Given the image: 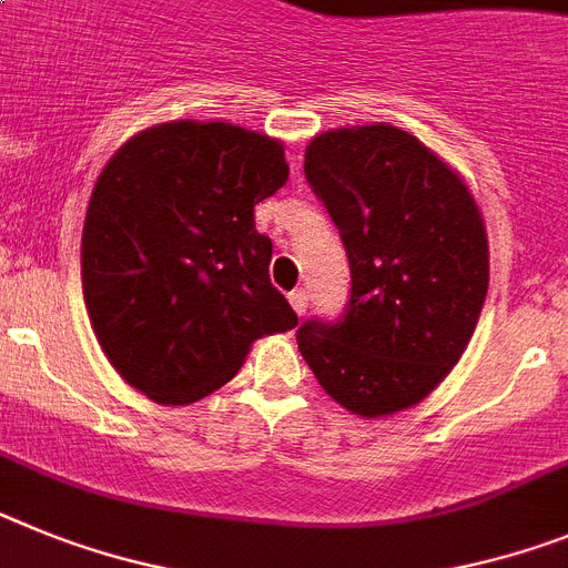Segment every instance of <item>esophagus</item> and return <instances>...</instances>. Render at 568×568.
<instances>
[{"mask_svg": "<svg viewBox=\"0 0 568 568\" xmlns=\"http://www.w3.org/2000/svg\"><path fill=\"white\" fill-rule=\"evenodd\" d=\"M290 304H293V310L298 313V316H304V310H307L310 304L307 290H293V293H290Z\"/></svg>", "mask_w": 568, "mask_h": 568, "instance_id": "34e87169", "label": "esophagus"}]
</instances>
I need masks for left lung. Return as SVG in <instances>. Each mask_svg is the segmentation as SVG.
<instances>
[{
  "mask_svg": "<svg viewBox=\"0 0 568 568\" xmlns=\"http://www.w3.org/2000/svg\"><path fill=\"white\" fill-rule=\"evenodd\" d=\"M304 178L351 264L338 318L298 327L318 385L358 416L410 408L457 365L488 293V241L471 192L414 134H318Z\"/></svg>",
  "mask_w": 568,
  "mask_h": 568,
  "instance_id": "left-lung-1",
  "label": "left lung"
}]
</instances>
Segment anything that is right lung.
<instances>
[{
	"label": "right lung",
	"instance_id": "right-lung-1",
	"mask_svg": "<svg viewBox=\"0 0 568 568\" xmlns=\"http://www.w3.org/2000/svg\"><path fill=\"white\" fill-rule=\"evenodd\" d=\"M287 174L278 140L181 120L129 140L97 178L82 295L111 365L149 399L210 396L255 338L298 324L252 217Z\"/></svg>",
	"mask_w": 568,
	"mask_h": 568
}]
</instances>
